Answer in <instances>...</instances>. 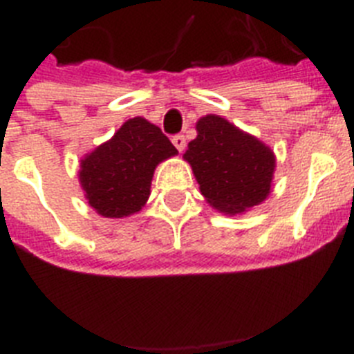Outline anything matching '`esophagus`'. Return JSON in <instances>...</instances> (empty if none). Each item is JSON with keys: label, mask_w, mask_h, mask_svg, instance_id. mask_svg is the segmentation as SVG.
Wrapping results in <instances>:
<instances>
[{"label": "esophagus", "mask_w": 354, "mask_h": 354, "mask_svg": "<svg viewBox=\"0 0 354 354\" xmlns=\"http://www.w3.org/2000/svg\"><path fill=\"white\" fill-rule=\"evenodd\" d=\"M171 143L175 145V149L183 152L184 147H186V138H184V134H175L174 138H171Z\"/></svg>", "instance_id": "1"}]
</instances>
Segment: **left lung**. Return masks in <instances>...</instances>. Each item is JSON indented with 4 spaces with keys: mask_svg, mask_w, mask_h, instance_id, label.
<instances>
[{
    "mask_svg": "<svg viewBox=\"0 0 354 354\" xmlns=\"http://www.w3.org/2000/svg\"><path fill=\"white\" fill-rule=\"evenodd\" d=\"M196 131L198 136L189 142L184 159L209 204L227 214L261 204L271 189L273 152L216 115L200 118Z\"/></svg>",
    "mask_w": 354,
    "mask_h": 354,
    "instance_id": "left-lung-1",
    "label": "left lung"
}]
</instances>
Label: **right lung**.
<instances>
[{
	"label": "right lung",
	"mask_w": 354,
	"mask_h": 354,
	"mask_svg": "<svg viewBox=\"0 0 354 354\" xmlns=\"http://www.w3.org/2000/svg\"><path fill=\"white\" fill-rule=\"evenodd\" d=\"M175 154L177 149L158 126L131 118L81 161L80 180L88 204L104 218L138 212L150 195L158 162Z\"/></svg>",
	"instance_id": "right-lung-1"
}]
</instances>
